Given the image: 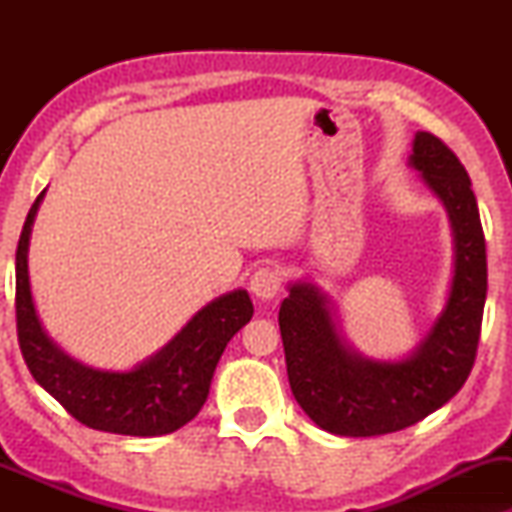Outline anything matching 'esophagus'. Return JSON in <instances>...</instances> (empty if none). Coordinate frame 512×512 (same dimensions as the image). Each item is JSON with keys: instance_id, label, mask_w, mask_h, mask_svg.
<instances>
[{"instance_id": "esophagus-1", "label": "esophagus", "mask_w": 512, "mask_h": 512, "mask_svg": "<svg viewBox=\"0 0 512 512\" xmlns=\"http://www.w3.org/2000/svg\"><path fill=\"white\" fill-rule=\"evenodd\" d=\"M249 289L258 300H265V303H268V300H275L279 289H282V272L265 265V268L256 270L254 275H251Z\"/></svg>"}]
</instances>
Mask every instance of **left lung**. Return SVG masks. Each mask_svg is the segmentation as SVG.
<instances>
[{"instance_id": "obj_1", "label": "left lung", "mask_w": 512, "mask_h": 512, "mask_svg": "<svg viewBox=\"0 0 512 512\" xmlns=\"http://www.w3.org/2000/svg\"><path fill=\"white\" fill-rule=\"evenodd\" d=\"M408 165L443 202L452 230V279L443 310L398 359H373L349 345L331 298L310 279L286 284L279 307L286 373L305 415L333 436L368 438L417 424L464 387L487 298L485 235L471 179L459 158L415 132Z\"/></svg>"}]
</instances>
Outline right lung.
I'll return each instance as SVG.
<instances>
[{"instance_id": "add662e5", "label": "right lung", "mask_w": 512, "mask_h": 512, "mask_svg": "<svg viewBox=\"0 0 512 512\" xmlns=\"http://www.w3.org/2000/svg\"><path fill=\"white\" fill-rule=\"evenodd\" d=\"M46 188L27 214L16 251V319L23 359L69 415L121 436H165L198 415L230 338L249 324L254 305L235 289L209 300L158 352L128 370L95 368L69 356L41 324L30 284V237Z\"/></svg>"}]
</instances>
